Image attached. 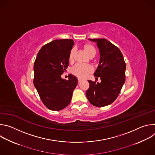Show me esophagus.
<instances>
[{"label":"esophagus","mask_w":155,"mask_h":155,"mask_svg":"<svg viewBox=\"0 0 155 155\" xmlns=\"http://www.w3.org/2000/svg\"><path fill=\"white\" fill-rule=\"evenodd\" d=\"M78 82L80 83V82H81V81H82V80H81V78H78Z\"/></svg>","instance_id":"esophagus-1"}]
</instances>
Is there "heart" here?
I'll return each mask as SVG.
<instances>
[{
  "instance_id": "obj_1",
  "label": "heart",
  "mask_w": 155,
  "mask_h": 155,
  "mask_svg": "<svg viewBox=\"0 0 155 155\" xmlns=\"http://www.w3.org/2000/svg\"><path fill=\"white\" fill-rule=\"evenodd\" d=\"M84 50L90 57L94 56L96 53V50L95 47L90 43H86L83 46ZM75 50L74 49H72L69 53V60L72 62L74 59ZM93 72V68L91 65L87 64H78L75 65L72 69V74L80 78H86L88 75Z\"/></svg>"
}]
</instances>
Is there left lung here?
Returning <instances> with one entry per match:
<instances>
[{
  "instance_id": "obj_1",
  "label": "left lung",
  "mask_w": 155,
  "mask_h": 155,
  "mask_svg": "<svg viewBox=\"0 0 155 155\" xmlns=\"http://www.w3.org/2000/svg\"><path fill=\"white\" fill-rule=\"evenodd\" d=\"M90 40L97 42L99 49V64L94 75L101 82L88 80L86 96L92 105L102 107L113 103L118 96L125 82L126 62L120 49L107 39Z\"/></svg>"
}]
</instances>
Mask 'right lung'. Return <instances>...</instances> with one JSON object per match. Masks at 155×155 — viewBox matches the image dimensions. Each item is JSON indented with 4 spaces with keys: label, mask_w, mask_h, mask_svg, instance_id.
Listing matches in <instances>:
<instances>
[{
    "label": "right lung",
    "mask_w": 155,
    "mask_h": 155,
    "mask_svg": "<svg viewBox=\"0 0 155 155\" xmlns=\"http://www.w3.org/2000/svg\"><path fill=\"white\" fill-rule=\"evenodd\" d=\"M74 42L72 39L53 40L43 45L34 64V84L48 109L59 111L71 102L77 78L70 74L69 80L61 75L69 66V55Z\"/></svg>",
    "instance_id": "1"
}]
</instances>
